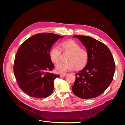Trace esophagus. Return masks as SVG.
Listing matches in <instances>:
<instances>
[{"instance_id": "34e87169", "label": "esophagus", "mask_w": 125, "mask_h": 125, "mask_svg": "<svg viewBox=\"0 0 125 125\" xmlns=\"http://www.w3.org/2000/svg\"><path fill=\"white\" fill-rule=\"evenodd\" d=\"M68 74L67 73H63V74H60V76L61 77H64L66 76Z\"/></svg>"}]
</instances>
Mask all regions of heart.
Returning a JSON list of instances; mask_svg holds the SVG:
<instances>
[{"label":"heart","mask_w":125,"mask_h":125,"mask_svg":"<svg viewBox=\"0 0 125 125\" xmlns=\"http://www.w3.org/2000/svg\"><path fill=\"white\" fill-rule=\"evenodd\" d=\"M61 49L64 52L70 53L68 58V62H60L56 66V71L59 73H63L75 69H82L87 64L89 54L87 50L81 48V45L77 42L69 40L63 42L61 44ZM61 49L57 46H54L50 50L49 56L51 61L54 63H57L61 55Z\"/></svg>","instance_id":"obj_1"}]
</instances>
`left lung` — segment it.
<instances>
[{
  "label": "left lung",
  "mask_w": 125,
  "mask_h": 125,
  "mask_svg": "<svg viewBox=\"0 0 125 125\" xmlns=\"http://www.w3.org/2000/svg\"><path fill=\"white\" fill-rule=\"evenodd\" d=\"M81 41L89 54L85 67L76 73V80L72 87L73 94L87 99L102 94L111 84L115 65L108 47L95 39L85 35H74Z\"/></svg>",
  "instance_id": "1"
}]
</instances>
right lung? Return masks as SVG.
<instances>
[{"instance_id":"add662e5","label":"right lung","mask_w":125,"mask_h":125,"mask_svg":"<svg viewBox=\"0 0 125 125\" xmlns=\"http://www.w3.org/2000/svg\"><path fill=\"white\" fill-rule=\"evenodd\" d=\"M63 36L52 33L36 34L23 42L15 57L13 70L17 84L28 95L44 98L52 93L55 79L50 73L54 65L49 56L53 44Z\"/></svg>"}]
</instances>
